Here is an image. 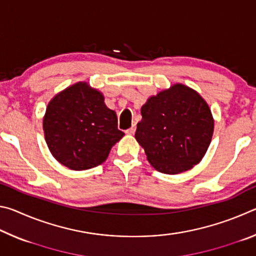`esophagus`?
Wrapping results in <instances>:
<instances>
[{"label": "esophagus", "mask_w": 256, "mask_h": 256, "mask_svg": "<svg viewBox=\"0 0 256 256\" xmlns=\"http://www.w3.org/2000/svg\"><path fill=\"white\" fill-rule=\"evenodd\" d=\"M136 124H133L132 125V126L131 128H130L128 130H126V131H125V132H126L128 134H131V136H132V134H134V132H136Z\"/></svg>", "instance_id": "1"}]
</instances>
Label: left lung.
<instances>
[{"label":"left lung","instance_id":"1","mask_svg":"<svg viewBox=\"0 0 256 256\" xmlns=\"http://www.w3.org/2000/svg\"><path fill=\"white\" fill-rule=\"evenodd\" d=\"M136 138L149 162L164 174H180L200 162L214 133L208 104L188 86L175 84L141 108Z\"/></svg>","mask_w":256,"mask_h":256}]
</instances>
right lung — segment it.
I'll return each mask as SVG.
<instances>
[{
  "instance_id": "right-lung-1",
  "label": "right lung",
  "mask_w": 256,
  "mask_h": 256,
  "mask_svg": "<svg viewBox=\"0 0 256 256\" xmlns=\"http://www.w3.org/2000/svg\"><path fill=\"white\" fill-rule=\"evenodd\" d=\"M42 128L52 154L73 170L102 164L124 136L118 128L116 112L86 82L73 84L52 99Z\"/></svg>"
}]
</instances>
